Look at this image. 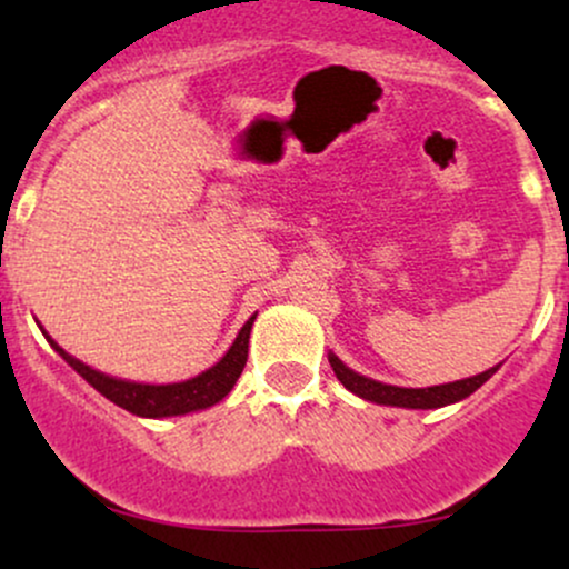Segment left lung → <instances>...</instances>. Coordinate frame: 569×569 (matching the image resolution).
<instances>
[{"instance_id": "obj_1", "label": "left lung", "mask_w": 569, "mask_h": 569, "mask_svg": "<svg viewBox=\"0 0 569 569\" xmlns=\"http://www.w3.org/2000/svg\"><path fill=\"white\" fill-rule=\"evenodd\" d=\"M331 369H335L337 380L345 385V388L352 390L356 396L367 398V401L385 403V407H403V409H439L447 407V403L462 401L479 390L489 377L498 371V367L481 371V375L468 377V380H457L449 385H433V388H396V385H382L377 380H369V377L356 375V371L345 367L337 356H329Z\"/></svg>"}]
</instances>
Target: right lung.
<instances>
[{"label": "right lung", "mask_w": 569, "mask_h": 569, "mask_svg": "<svg viewBox=\"0 0 569 569\" xmlns=\"http://www.w3.org/2000/svg\"><path fill=\"white\" fill-rule=\"evenodd\" d=\"M253 318L257 316L248 318L243 329H240L238 339L232 342V348L227 350V356L221 358L217 367L202 371V375L192 377V380L173 385H139L114 380V377H107L101 375V371L84 367L82 361L71 358L67 350L58 348L53 339H48L50 345L61 352L63 361H67L71 369H77V375H82L98 393L107 396L109 401L117 403V407L133 411V415L139 417H171L213 407V403H219L221 398L230 393L232 385L238 382L240 375H243V367L248 361V335H251Z\"/></svg>", "instance_id": "1"}]
</instances>
